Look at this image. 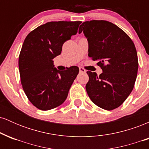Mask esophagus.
Segmentation results:
<instances>
[{"label": "esophagus", "mask_w": 149, "mask_h": 149, "mask_svg": "<svg viewBox=\"0 0 149 149\" xmlns=\"http://www.w3.org/2000/svg\"><path fill=\"white\" fill-rule=\"evenodd\" d=\"M79 71H80V73H85V72H86V71H85V70L82 67L79 68Z\"/></svg>", "instance_id": "esophagus-1"}]
</instances>
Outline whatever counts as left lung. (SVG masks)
I'll use <instances>...</instances> for the list:
<instances>
[{"mask_svg": "<svg viewBox=\"0 0 149 149\" xmlns=\"http://www.w3.org/2000/svg\"><path fill=\"white\" fill-rule=\"evenodd\" d=\"M88 41V56L98 61L100 76L87 71V93L94 104L111 111L121 105L134 88L138 58L134 42L116 24L105 20H91L80 26Z\"/></svg>", "mask_w": 149, "mask_h": 149, "instance_id": "obj_1", "label": "left lung"}]
</instances>
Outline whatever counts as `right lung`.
Here are the masks:
<instances>
[{"mask_svg":"<svg viewBox=\"0 0 149 149\" xmlns=\"http://www.w3.org/2000/svg\"><path fill=\"white\" fill-rule=\"evenodd\" d=\"M81 22H50L27 35L19 57V69L24 91L31 104L47 111L64 103L79 72L73 66L65 71L54 68L52 59L62 45L76 35Z\"/></svg>","mask_w":149,"mask_h":149,"instance_id":"1","label":"right lung"}]
</instances>
